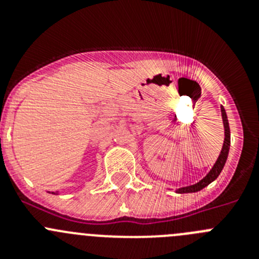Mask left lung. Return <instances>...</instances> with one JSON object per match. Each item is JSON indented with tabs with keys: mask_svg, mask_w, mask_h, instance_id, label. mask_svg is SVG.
<instances>
[{
	"mask_svg": "<svg viewBox=\"0 0 259 259\" xmlns=\"http://www.w3.org/2000/svg\"><path fill=\"white\" fill-rule=\"evenodd\" d=\"M222 111V119H223V125H224V143L223 148L221 150V154H219L218 159L215 162V164L212 166V168L210 170V172L207 174L202 180H200L198 183L193 185H188V187H183V188L176 189L178 193H193V192H198L202 188L207 187L211 182H214L217 178L219 176V174L223 170L224 164H226V161H227L228 152H230V145H231V132H230V125H228V119L227 114H226V110L224 107H221Z\"/></svg>",
	"mask_w": 259,
	"mask_h": 259,
	"instance_id": "1",
	"label": "left lung"
}]
</instances>
